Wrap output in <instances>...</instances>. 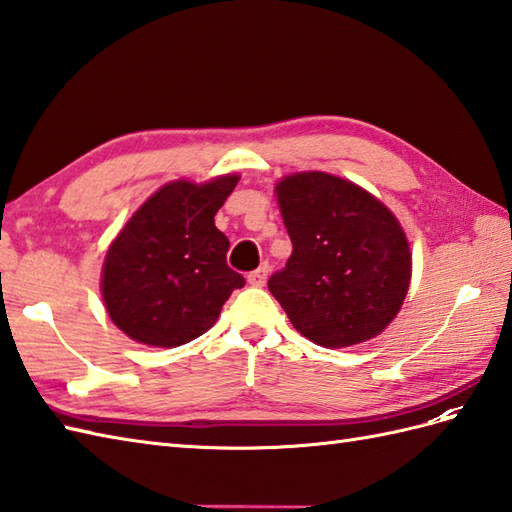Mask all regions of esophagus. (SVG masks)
Here are the masks:
<instances>
[{"instance_id":"esophagus-1","label":"esophagus","mask_w":512,"mask_h":512,"mask_svg":"<svg viewBox=\"0 0 512 512\" xmlns=\"http://www.w3.org/2000/svg\"><path fill=\"white\" fill-rule=\"evenodd\" d=\"M268 272H270V266L268 264H261L257 270H253L251 274H248V283L255 285V287H261L266 283L268 279Z\"/></svg>"}]
</instances>
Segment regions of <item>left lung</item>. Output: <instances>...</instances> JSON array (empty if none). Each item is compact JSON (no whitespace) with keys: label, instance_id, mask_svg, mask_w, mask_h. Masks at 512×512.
<instances>
[{"label":"left lung","instance_id":"1","mask_svg":"<svg viewBox=\"0 0 512 512\" xmlns=\"http://www.w3.org/2000/svg\"><path fill=\"white\" fill-rule=\"evenodd\" d=\"M277 201L294 251L268 290L294 329L324 348L376 337L411 283L398 218L357 183L320 170L283 177Z\"/></svg>","mask_w":512,"mask_h":512}]
</instances>
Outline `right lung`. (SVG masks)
Returning a JSON list of instances; mask_svg holds the SVG:
<instances>
[{
	"label": "right lung",
	"instance_id": "right-lung-1",
	"mask_svg": "<svg viewBox=\"0 0 512 512\" xmlns=\"http://www.w3.org/2000/svg\"><path fill=\"white\" fill-rule=\"evenodd\" d=\"M238 175L170 181L142 203L110 244L101 272L108 316L138 344L175 348L214 326L244 277L227 266L214 216Z\"/></svg>",
	"mask_w": 512,
	"mask_h": 512
}]
</instances>
